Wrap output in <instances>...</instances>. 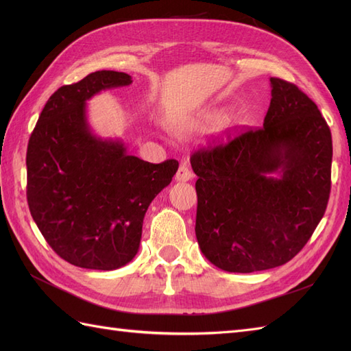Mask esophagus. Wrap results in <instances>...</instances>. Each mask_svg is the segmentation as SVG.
Wrapping results in <instances>:
<instances>
[{
  "mask_svg": "<svg viewBox=\"0 0 351 351\" xmlns=\"http://www.w3.org/2000/svg\"><path fill=\"white\" fill-rule=\"evenodd\" d=\"M191 176H193L191 170L189 169L187 164L182 162L181 166H180V169H178V171H176L175 180H176L178 182H187V181H190V180H191Z\"/></svg>",
  "mask_w": 351,
  "mask_h": 351,
  "instance_id": "34e87169",
  "label": "esophagus"
}]
</instances>
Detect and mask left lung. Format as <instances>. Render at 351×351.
Returning a JSON list of instances; mask_svg holds the SVG:
<instances>
[{
    "label": "left lung",
    "mask_w": 351,
    "mask_h": 351,
    "mask_svg": "<svg viewBox=\"0 0 351 351\" xmlns=\"http://www.w3.org/2000/svg\"><path fill=\"white\" fill-rule=\"evenodd\" d=\"M270 84L263 128L228 132L190 158L199 176V247L229 273L287 264L314 234L329 202V125L295 84L280 78Z\"/></svg>",
    "instance_id": "8db88e82"
}]
</instances>
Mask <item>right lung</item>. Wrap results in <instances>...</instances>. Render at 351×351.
<instances>
[{
	"mask_svg": "<svg viewBox=\"0 0 351 351\" xmlns=\"http://www.w3.org/2000/svg\"><path fill=\"white\" fill-rule=\"evenodd\" d=\"M131 83L128 73L98 71L60 87L28 141L29 213L52 250L81 268L116 270L132 261L147 208L180 166L143 161L123 141L92 132L86 102Z\"/></svg>",
	"mask_w": 351,
	"mask_h": 351,
	"instance_id": "right-lung-1",
	"label": "right lung"
}]
</instances>
